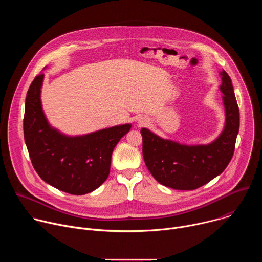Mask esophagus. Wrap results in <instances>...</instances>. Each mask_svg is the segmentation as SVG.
Returning <instances> with one entry per match:
<instances>
[{
  "instance_id": "esophagus-1",
  "label": "esophagus",
  "mask_w": 262,
  "mask_h": 262,
  "mask_svg": "<svg viewBox=\"0 0 262 262\" xmlns=\"http://www.w3.org/2000/svg\"><path fill=\"white\" fill-rule=\"evenodd\" d=\"M145 121L144 120H139V123H144Z\"/></svg>"
}]
</instances>
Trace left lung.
Instances as JSON below:
<instances>
[{
    "label": "left lung",
    "instance_id": "8db88e82",
    "mask_svg": "<svg viewBox=\"0 0 262 262\" xmlns=\"http://www.w3.org/2000/svg\"><path fill=\"white\" fill-rule=\"evenodd\" d=\"M220 90L225 123L208 144L188 145L164 139L143 127V158L149 172L161 184L174 190H196L220 175L232 159L239 129V110L230 77L220 72Z\"/></svg>",
    "mask_w": 262,
    "mask_h": 262
}]
</instances>
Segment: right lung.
<instances>
[{"label":"right lung","mask_w":262,"mask_h":262,"mask_svg":"<svg viewBox=\"0 0 262 262\" xmlns=\"http://www.w3.org/2000/svg\"><path fill=\"white\" fill-rule=\"evenodd\" d=\"M41 72L32 82L26 97L24 135L34 169L54 188L71 194L93 192L106 180L115 146L130 123L90 134L68 136L52 126L45 114Z\"/></svg>","instance_id":"obj_1"}]
</instances>
